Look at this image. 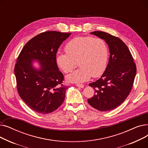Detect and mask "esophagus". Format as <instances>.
<instances>
[{"instance_id": "34e87169", "label": "esophagus", "mask_w": 148, "mask_h": 148, "mask_svg": "<svg viewBox=\"0 0 148 148\" xmlns=\"http://www.w3.org/2000/svg\"><path fill=\"white\" fill-rule=\"evenodd\" d=\"M76 86L77 87H79V88H84V85L82 84H76Z\"/></svg>"}]
</instances>
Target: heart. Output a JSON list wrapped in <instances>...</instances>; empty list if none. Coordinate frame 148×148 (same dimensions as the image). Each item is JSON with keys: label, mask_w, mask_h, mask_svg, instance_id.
Here are the masks:
<instances>
[{"label": "heart", "mask_w": 148, "mask_h": 148, "mask_svg": "<svg viewBox=\"0 0 148 148\" xmlns=\"http://www.w3.org/2000/svg\"><path fill=\"white\" fill-rule=\"evenodd\" d=\"M66 53L58 52L56 62L65 73L71 72L78 61L80 68L66 76L71 82L82 83L90 77H98L106 69L109 55L108 45L103 39L92 36H76L68 41Z\"/></svg>", "instance_id": "obj_1"}]
</instances>
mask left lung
<instances>
[{
  "mask_svg": "<svg viewBox=\"0 0 148 148\" xmlns=\"http://www.w3.org/2000/svg\"><path fill=\"white\" fill-rule=\"evenodd\" d=\"M90 34L105 40L110 58L101 78L89 84L94 89L95 94L88 102L99 111H109L119 106L129 95L136 74V65L127 46L121 39L101 31Z\"/></svg>",
  "mask_w": 148,
  "mask_h": 148,
  "instance_id": "left-lung-1",
  "label": "left lung"
}]
</instances>
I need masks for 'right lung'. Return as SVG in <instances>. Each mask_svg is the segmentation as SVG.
Returning <instances> with one entry per match:
<instances>
[{
	"mask_svg": "<svg viewBox=\"0 0 148 148\" xmlns=\"http://www.w3.org/2000/svg\"><path fill=\"white\" fill-rule=\"evenodd\" d=\"M71 33L48 31L41 33L23 47L15 65L14 73L20 98L31 109L41 114L50 113L64 102L68 86L58 67V49ZM36 60L38 70L32 65Z\"/></svg>",
	"mask_w": 148,
	"mask_h": 148,
	"instance_id": "add662e5",
	"label": "right lung"
}]
</instances>
